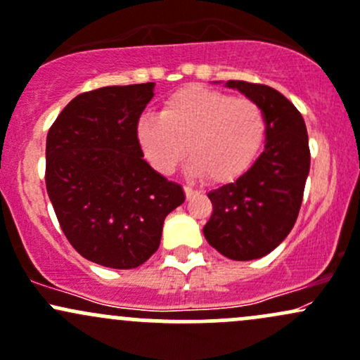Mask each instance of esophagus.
<instances>
[{"label":"esophagus","mask_w":360,"mask_h":360,"mask_svg":"<svg viewBox=\"0 0 360 360\" xmlns=\"http://www.w3.org/2000/svg\"><path fill=\"white\" fill-rule=\"evenodd\" d=\"M184 191H185V195H187V199H191V197H194V195L197 194L195 188H194V187H191V185H185Z\"/></svg>","instance_id":"1"}]
</instances>
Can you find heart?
Listing matches in <instances>:
<instances>
[{
  "label": "heart",
  "instance_id": "1",
  "mask_svg": "<svg viewBox=\"0 0 360 360\" xmlns=\"http://www.w3.org/2000/svg\"><path fill=\"white\" fill-rule=\"evenodd\" d=\"M268 132V120L252 99L207 87H185L165 101L161 115L137 122V141L158 172H175L187 154L195 175L231 181L256 161Z\"/></svg>",
  "mask_w": 360,
  "mask_h": 360
}]
</instances>
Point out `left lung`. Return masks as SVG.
<instances>
[{
    "label": "left lung",
    "mask_w": 360,
    "mask_h": 360,
    "mask_svg": "<svg viewBox=\"0 0 360 360\" xmlns=\"http://www.w3.org/2000/svg\"><path fill=\"white\" fill-rule=\"evenodd\" d=\"M226 86L264 110L268 132L256 163L233 184L207 194L212 214L204 237L225 257L250 261L276 249L295 225L311 150L302 115L281 92L243 80H228Z\"/></svg>",
    "instance_id": "obj_1"
}]
</instances>
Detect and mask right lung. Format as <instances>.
<instances>
[{"instance_id":"obj_1","label":"right lung","mask_w":360,"mask_h":360,"mask_svg":"<svg viewBox=\"0 0 360 360\" xmlns=\"http://www.w3.org/2000/svg\"><path fill=\"white\" fill-rule=\"evenodd\" d=\"M154 84L82 92L46 139V188L65 237L82 257L115 269L144 264L160 247L184 188L146 163L137 122Z\"/></svg>"}]
</instances>
